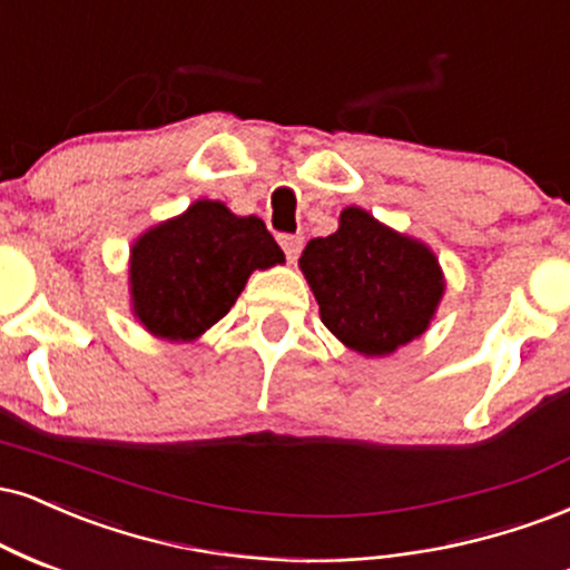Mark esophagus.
Wrapping results in <instances>:
<instances>
[{"label":"esophagus","mask_w":570,"mask_h":570,"mask_svg":"<svg viewBox=\"0 0 570 570\" xmlns=\"http://www.w3.org/2000/svg\"><path fill=\"white\" fill-rule=\"evenodd\" d=\"M278 244H281V249L286 252V259H289V263H294V259L299 257V252H303L305 238L299 236V233H281Z\"/></svg>","instance_id":"esophagus-1"}]
</instances>
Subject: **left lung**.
Instances as JSON below:
<instances>
[{
  "instance_id": "obj_1",
  "label": "left lung",
  "mask_w": 570,
  "mask_h": 570,
  "mask_svg": "<svg viewBox=\"0 0 570 570\" xmlns=\"http://www.w3.org/2000/svg\"><path fill=\"white\" fill-rule=\"evenodd\" d=\"M299 267L328 332L363 355L420 337L443 294L433 252L358 207L342 212L337 233L305 246Z\"/></svg>"
}]
</instances>
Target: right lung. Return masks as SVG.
I'll return each mask as SVG.
<instances>
[{
  "mask_svg": "<svg viewBox=\"0 0 570 570\" xmlns=\"http://www.w3.org/2000/svg\"><path fill=\"white\" fill-rule=\"evenodd\" d=\"M276 263H284V252L263 219L196 202L135 244V315L156 337L196 340L230 311L252 271Z\"/></svg>",
  "mask_w": 570,
  "mask_h": 570,
  "instance_id": "1",
  "label": "right lung"
}]
</instances>
